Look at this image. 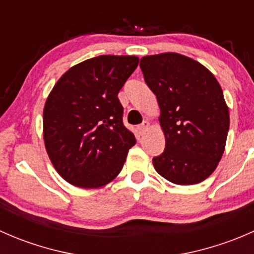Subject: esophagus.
I'll use <instances>...</instances> for the list:
<instances>
[{
	"instance_id": "1",
	"label": "esophagus",
	"mask_w": 254,
	"mask_h": 254,
	"mask_svg": "<svg viewBox=\"0 0 254 254\" xmlns=\"http://www.w3.org/2000/svg\"><path fill=\"white\" fill-rule=\"evenodd\" d=\"M148 127H150V123L146 122V120H145V122H142L141 124L137 127V132H139V135L145 134V131L148 129Z\"/></svg>"
}]
</instances>
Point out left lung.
Returning a JSON list of instances; mask_svg holds the SVG:
<instances>
[{
    "mask_svg": "<svg viewBox=\"0 0 254 254\" xmlns=\"http://www.w3.org/2000/svg\"><path fill=\"white\" fill-rule=\"evenodd\" d=\"M140 67L157 98L166 137L153 167L175 184L200 183L217 167L226 145L230 114L221 86L201 64L181 54L143 56Z\"/></svg>",
    "mask_w": 254,
    "mask_h": 254,
    "instance_id": "1",
    "label": "left lung"
}]
</instances>
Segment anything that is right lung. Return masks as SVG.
<instances>
[{
  "label": "right lung",
  "mask_w": 254,
  "mask_h": 254,
  "mask_svg": "<svg viewBox=\"0 0 254 254\" xmlns=\"http://www.w3.org/2000/svg\"><path fill=\"white\" fill-rule=\"evenodd\" d=\"M139 65L136 56L101 55L66 71L43 112L51 163L70 184L99 188L122 171L134 134L123 124L118 93Z\"/></svg>",
  "instance_id": "add662e5"
}]
</instances>
